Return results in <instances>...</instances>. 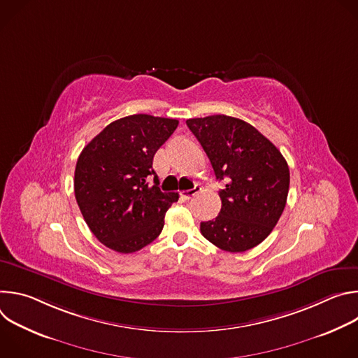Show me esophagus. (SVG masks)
Listing matches in <instances>:
<instances>
[{
    "label": "esophagus",
    "mask_w": 358,
    "mask_h": 358,
    "mask_svg": "<svg viewBox=\"0 0 358 358\" xmlns=\"http://www.w3.org/2000/svg\"><path fill=\"white\" fill-rule=\"evenodd\" d=\"M199 191H201V188H199V187H194L192 189L182 191V192H181V196H184L185 199H191V198H194Z\"/></svg>",
    "instance_id": "esophagus-1"
}]
</instances>
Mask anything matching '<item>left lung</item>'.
Returning <instances> with one entry per match:
<instances>
[{
    "mask_svg": "<svg viewBox=\"0 0 358 358\" xmlns=\"http://www.w3.org/2000/svg\"><path fill=\"white\" fill-rule=\"evenodd\" d=\"M217 180L220 215L201 222L202 236L227 252H245L259 245L278 224L287 199L290 173L282 152L249 123L225 116L188 119Z\"/></svg>",
    "mask_w": 358,
    "mask_h": 358,
    "instance_id": "left-lung-1",
    "label": "left lung"
}]
</instances>
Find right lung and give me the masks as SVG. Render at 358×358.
I'll return each mask as SVG.
<instances>
[{"instance_id": "add662e5", "label": "right lung", "mask_w": 358, "mask_h": 358, "mask_svg": "<svg viewBox=\"0 0 358 358\" xmlns=\"http://www.w3.org/2000/svg\"><path fill=\"white\" fill-rule=\"evenodd\" d=\"M178 120L131 115L112 122L82 150L75 169V196L93 235L119 253L155 241L178 194L163 192L152 157ZM155 176L152 185L148 178Z\"/></svg>"}]
</instances>
